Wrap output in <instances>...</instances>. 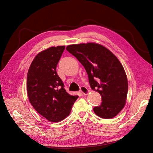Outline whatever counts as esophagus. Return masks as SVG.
<instances>
[{
  "label": "esophagus",
  "instance_id": "34e87169",
  "mask_svg": "<svg viewBox=\"0 0 153 153\" xmlns=\"http://www.w3.org/2000/svg\"><path fill=\"white\" fill-rule=\"evenodd\" d=\"M80 92H81V93H82L83 94L87 95L89 92V90L85 86H81L80 87Z\"/></svg>",
  "mask_w": 153,
  "mask_h": 153
}]
</instances>
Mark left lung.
<instances>
[{"label": "left lung", "mask_w": 153, "mask_h": 153, "mask_svg": "<svg viewBox=\"0 0 153 153\" xmlns=\"http://www.w3.org/2000/svg\"><path fill=\"white\" fill-rule=\"evenodd\" d=\"M66 50L84 66L91 89L101 96L102 102L93 108L94 113L103 119L116 116L126 103L128 89L119 59L108 49L94 43L71 45Z\"/></svg>", "instance_id": "1"}]
</instances>
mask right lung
I'll use <instances>...</instances> for the list:
<instances>
[{
    "label": "right lung",
    "instance_id": "right-lung-1",
    "mask_svg": "<svg viewBox=\"0 0 153 153\" xmlns=\"http://www.w3.org/2000/svg\"><path fill=\"white\" fill-rule=\"evenodd\" d=\"M65 47H50L39 53L27 73V89L30 103L50 122H59L70 114L78 96L69 94L56 68Z\"/></svg>",
    "mask_w": 153,
    "mask_h": 153
}]
</instances>
